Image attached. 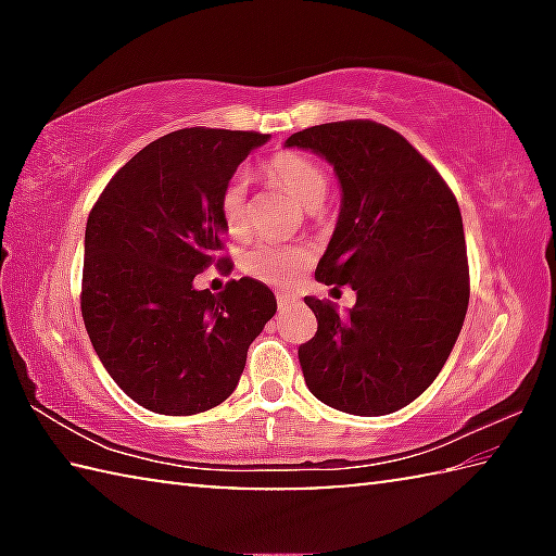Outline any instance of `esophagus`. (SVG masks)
Wrapping results in <instances>:
<instances>
[{"label":"esophagus","instance_id":"esophagus-1","mask_svg":"<svg viewBox=\"0 0 556 556\" xmlns=\"http://www.w3.org/2000/svg\"><path fill=\"white\" fill-rule=\"evenodd\" d=\"M294 296H291V294H285V291H279V294H277V304H279V308H287L289 304H294Z\"/></svg>","mask_w":556,"mask_h":556}]
</instances>
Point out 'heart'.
I'll list each match as a JSON object with an SVG mask.
<instances>
[{"label":"heart","mask_w":556,"mask_h":556,"mask_svg":"<svg viewBox=\"0 0 556 556\" xmlns=\"http://www.w3.org/2000/svg\"><path fill=\"white\" fill-rule=\"evenodd\" d=\"M269 181L285 188L301 208L316 211L324 203L328 191V176L321 164L301 154H279L265 164ZM220 213L225 228L240 238L248 232V181L242 176H232L223 188ZM312 262V252L304 244H279L260 242L244 255V269L267 285L285 287L291 285Z\"/></svg>","instance_id":"heart-1"}]
</instances>
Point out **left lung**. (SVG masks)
<instances>
[{
  "instance_id": "1",
  "label": "left lung",
  "mask_w": 556,
  "mask_h": 556,
  "mask_svg": "<svg viewBox=\"0 0 556 556\" xmlns=\"http://www.w3.org/2000/svg\"><path fill=\"white\" fill-rule=\"evenodd\" d=\"M285 147L333 166L341 213L316 279L355 291L348 312L304 296L318 321L316 336L299 348L306 388L357 417L407 407L444 368L468 308L454 193L407 139L370 119L308 127Z\"/></svg>"
}]
</instances>
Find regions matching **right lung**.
<instances>
[{
    "label": "right lung",
    "mask_w": 556,
    "mask_h": 556,
    "mask_svg": "<svg viewBox=\"0 0 556 556\" xmlns=\"http://www.w3.org/2000/svg\"><path fill=\"white\" fill-rule=\"evenodd\" d=\"M267 139L172 131L131 156L92 205L83 321L110 378L149 412L188 417L228 400L250 343L277 312L257 279H232L220 294L193 287L228 232L223 188Z\"/></svg>",
    "instance_id": "obj_1"
}]
</instances>
